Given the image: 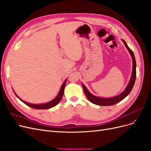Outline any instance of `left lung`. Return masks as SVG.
Wrapping results in <instances>:
<instances>
[{
  "label": "left lung",
  "instance_id": "8db88e82",
  "mask_svg": "<svg viewBox=\"0 0 151 151\" xmlns=\"http://www.w3.org/2000/svg\"><path fill=\"white\" fill-rule=\"evenodd\" d=\"M123 42L124 43V45L125 47H127V50L130 52V54L132 56V62H133V66H132V75H131V78L130 79V81L128 85L126 87V88L125 90L121 93L120 95L114 96V97H111V98H101V97H98L96 96L93 95H92L89 91L87 90L86 88V86L82 83V86L84 90V93L86 96V98L90 101L92 104H95V105H101V106H110V105H114L116 104H117L118 102L120 101L121 100H122L124 99L126 96H127L130 93V91H132L133 86L135 83V78H136V61L135 59V56L134 55L133 51L131 50L129 47L127 46V43L125 42V41L122 40Z\"/></svg>",
  "mask_w": 151,
  "mask_h": 151
}]
</instances>
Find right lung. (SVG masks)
<instances>
[{
	"label": "right lung",
	"instance_id": "add662e5",
	"mask_svg": "<svg viewBox=\"0 0 151 151\" xmlns=\"http://www.w3.org/2000/svg\"><path fill=\"white\" fill-rule=\"evenodd\" d=\"M66 80L65 81V82L63 83V84L62 85L61 87V89L60 90L59 93L57 95V96L55 99H53L52 100L47 102V103L46 104H30V103H28V102H26L25 101L22 100V99H21L16 94L15 92H14V93L15 95L17 96V98L21 100L24 104H25L26 105H27V106H30V107L32 108V109H50L53 107V106H56L59 102L60 101V100H61L63 93H64V89H65V84H66Z\"/></svg>",
	"mask_w": 151,
	"mask_h": 151
}]
</instances>
